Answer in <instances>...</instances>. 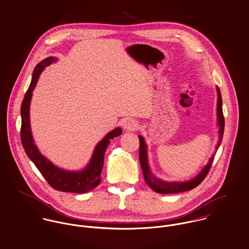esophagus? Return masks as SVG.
Returning <instances> with one entry per match:
<instances>
[{"instance_id": "esophagus-1", "label": "esophagus", "mask_w": 249, "mask_h": 249, "mask_svg": "<svg viewBox=\"0 0 249 249\" xmlns=\"http://www.w3.org/2000/svg\"><path fill=\"white\" fill-rule=\"evenodd\" d=\"M123 127L127 131H134L138 127V122L133 118H126L123 121Z\"/></svg>"}]
</instances>
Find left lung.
<instances>
[{"instance_id":"8db88e82","label":"left lung","mask_w":249,"mask_h":249,"mask_svg":"<svg viewBox=\"0 0 249 249\" xmlns=\"http://www.w3.org/2000/svg\"><path fill=\"white\" fill-rule=\"evenodd\" d=\"M217 93H218V103H217V125L219 127V141L216 147V151L219 149L221 145L222 137H223V131H224V117H223V112H222V100H221V90L219 87L217 86ZM139 138V161L141 169L143 172V176L145 178L146 183L157 193L159 194H175L180 193V192H185L192 190L196 188L200 182L204 179L206 175L208 174L213 160H214V156L213 155L210 159L207 164L203 166V168L200 170V172L195 176L193 178L186 180V181H166L159 178L156 177L149 165L148 161V148L147 144L145 142V139L142 136H138Z\"/></svg>"}]
</instances>
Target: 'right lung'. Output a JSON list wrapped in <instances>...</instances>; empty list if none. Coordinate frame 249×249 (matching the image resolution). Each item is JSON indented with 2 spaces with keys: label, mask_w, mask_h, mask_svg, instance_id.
Masks as SVG:
<instances>
[{
  "label": "right lung",
  "mask_w": 249,
  "mask_h": 249,
  "mask_svg": "<svg viewBox=\"0 0 249 249\" xmlns=\"http://www.w3.org/2000/svg\"><path fill=\"white\" fill-rule=\"evenodd\" d=\"M56 60L57 59L55 57H48L41 61L34 69L31 82L21 106V140L29 160L35 164L36 168L40 171L42 176L53 188L58 191L69 193H87L95 188L100 183V175L104 164L105 152L111 139L119 137L122 134V129L117 127L102 138V140L96 144L89 163L79 171H69L62 169L54 165L51 160H49L40 153L34 142L30 129V101L32 97V91L36 87L40 74L47 66L54 63Z\"/></svg>",
  "instance_id": "1"
}]
</instances>
